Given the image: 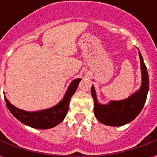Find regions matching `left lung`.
<instances>
[{"instance_id":"8db88e82","label":"left lung","mask_w":157,"mask_h":157,"mask_svg":"<svg viewBox=\"0 0 157 157\" xmlns=\"http://www.w3.org/2000/svg\"><path fill=\"white\" fill-rule=\"evenodd\" d=\"M142 74V84L138 92L122 101H112L102 105L98 102L94 86H92V96L94 101V114L102 124L109 126H122L134 120L145 105L149 91V75L147 69L139 51Z\"/></svg>"}]
</instances>
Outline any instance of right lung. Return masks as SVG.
Returning <instances> with one entry per match:
<instances>
[{"mask_svg":"<svg viewBox=\"0 0 157 157\" xmlns=\"http://www.w3.org/2000/svg\"><path fill=\"white\" fill-rule=\"evenodd\" d=\"M81 80V78L74 80L69 86L68 90L61 102L51 109L38 112H26L14 107L5 98L6 103L12 115L24 124L40 129L53 128L64 120L69 110V103L71 98L76 91Z\"/></svg>","mask_w":157,"mask_h":157,"instance_id":"1","label":"right lung"}]
</instances>
